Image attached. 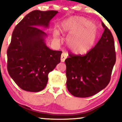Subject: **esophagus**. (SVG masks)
<instances>
[{"label":"esophagus","mask_w":122,"mask_h":122,"mask_svg":"<svg viewBox=\"0 0 122 122\" xmlns=\"http://www.w3.org/2000/svg\"><path fill=\"white\" fill-rule=\"evenodd\" d=\"M67 55L66 53L63 52L62 54H61V62H64L65 61V60H66V58H67Z\"/></svg>","instance_id":"obj_1"}]
</instances>
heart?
Segmentation results:
<instances>
[{
  "label": "heart",
  "mask_w": 122,
  "mask_h": 122,
  "mask_svg": "<svg viewBox=\"0 0 122 122\" xmlns=\"http://www.w3.org/2000/svg\"><path fill=\"white\" fill-rule=\"evenodd\" d=\"M60 30L69 35L67 44L71 51L83 55L92 49L96 41L98 27L92 22H88L84 17L73 16L65 19L60 24ZM53 38L56 41L60 39V33L55 30Z\"/></svg>",
  "instance_id": "b5f03b06"
}]
</instances>
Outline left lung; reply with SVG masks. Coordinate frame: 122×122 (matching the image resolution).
Wrapping results in <instances>:
<instances>
[{"instance_id": "8db88e82", "label": "left lung", "mask_w": 122, "mask_h": 122, "mask_svg": "<svg viewBox=\"0 0 122 122\" xmlns=\"http://www.w3.org/2000/svg\"><path fill=\"white\" fill-rule=\"evenodd\" d=\"M95 47L85 55L70 54L66 65V86L76 97L86 98L95 95L109 83L116 61L114 41L108 27Z\"/></svg>"}]
</instances>
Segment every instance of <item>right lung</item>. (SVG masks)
<instances>
[{"instance_id": "1", "label": "right lung", "mask_w": 122, "mask_h": 122, "mask_svg": "<svg viewBox=\"0 0 122 122\" xmlns=\"http://www.w3.org/2000/svg\"><path fill=\"white\" fill-rule=\"evenodd\" d=\"M56 10H33L15 26L7 50L8 73L23 90L38 92L46 87L48 75L61 61L62 51H53L45 41L47 35L37 28H47Z\"/></svg>"}]
</instances>
